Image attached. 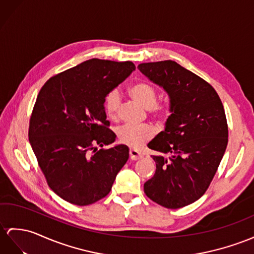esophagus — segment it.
Returning <instances> with one entry per match:
<instances>
[{
	"mask_svg": "<svg viewBox=\"0 0 254 254\" xmlns=\"http://www.w3.org/2000/svg\"><path fill=\"white\" fill-rule=\"evenodd\" d=\"M129 155H130V159L132 160H138L142 158V154L137 150H133V148H130V151H129Z\"/></svg>",
	"mask_w": 254,
	"mask_h": 254,
	"instance_id": "obj_1",
	"label": "esophagus"
}]
</instances>
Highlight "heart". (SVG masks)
I'll use <instances>...</instances> for the list:
<instances>
[{"label": "heart", "mask_w": 254, "mask_h": 254, "mask_svg": "<svg viewBox=\"0 0 254 254\" xmlns=\"http://www.w3.org/2000/svg\"><path fill=\"white\" fill-rule=\"evenodd\" d=\"M129 95L141 107L150 111L153 117L157 120H166L170 115V109L167 104L157 102V91L153 85L146 82H138L129 87ZM121 104V97L117 90L110 91L104 98V112L110 120H116L119 115V108ZM155 129L148 124L143 125H123L117 128L116 135L121 143L130 146L134 150H139L147 141H150Z\"/></svg>", "instance_id": "obj_1"}]
</instances>
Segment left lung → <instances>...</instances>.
<instances>
[{"label": "left lung", "mask_w": 254, "mask_h": 254, "mask_svg": "<svg viewBox=\"0 0 254 254\" xmlns=\"http://www.w3.org/2000/svg\"><path fill=\"white\" fill-rule=\"evenodd\" d=\"M138 69L170 99L165 130L148 147L155 175L144 183L148 198L168 209L193 203L206 193L223 157L228 128L223 104L211 85L176 61L141 64Z\"/></svg>", "instance_id": "1"}]
</instances>
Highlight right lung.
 I'll return each mask as SVG.
<instances>
[{
    "label": "right lung",
    "instance_id": "right-lung-1",
    "mask_svg": "<svg viewBox=\"0 0 254 254\" xmlns=\"http://www.w3.org/2000/svg\"><path fill=\"white\" fill-rule=\"evenodd\" d=\"M135 66L131 61L89 59L49 78L30 119L29 141L48 187L67 202L87 206L106 197L129 157L115 141L104 98Z\"/></svg>",
    "mask_w": 254,
    "mask_h": 254
}]
</instances>
